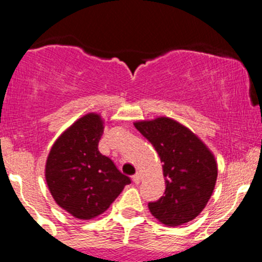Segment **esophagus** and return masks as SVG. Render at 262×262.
<instances>
[{
    "label": "esophagus",
    "mask_w": 262,
    "mask_h": 262,
    "mask_svg": "<svg viewBox=\"0 0 262 262\" xmlns=\"http://www.w3.org/2000/svg\"><path fill=\"white\" fill-rule=\"evenodd\" d=\"M133 181L135 183H139L141 181V173L140 172H137L135 175L133 176Z\"/></svg>",
    "instance_id": "obj_1"
}]
</instances>
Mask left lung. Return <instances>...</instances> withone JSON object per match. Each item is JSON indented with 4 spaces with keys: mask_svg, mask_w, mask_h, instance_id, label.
<instances>
[{
    "mask_svg": "<svg viewBox=\"0 0 262 262\" xmlns=\"http://www.w3.org/2000/svg\"><path fill=\"white\" fill-rule=\"evenodd\" d=\"M158 151L165 193L148 204L162 224L177 227L193 221L206 208L218 176L214 154L191 129L169 117L134 122Z\"/></svg>",
    "mask_w": 262,
    "mask_h": 262,
    "instance_id": "left-lung-1",
    "label": "left lung"
}]
</instances>
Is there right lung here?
I'll return each mask as SVG.
<instances>
[{"label": "right lung", "instance_id": "obj_1", "mask_svg": "<svg viewBox=\"0 0 262 262\" xmlns=\"http://www.w3.org/2000/svg\"><path fill=\"white\" fill-rule=\"evenodd\" d=\"M103 129L101 114H85L60 134L45 162V181L54 201L82 221L106 212L130 183L98 150Z\"/></svg>", "mask_w": 262, "mask_h": 262}]
</instances>
